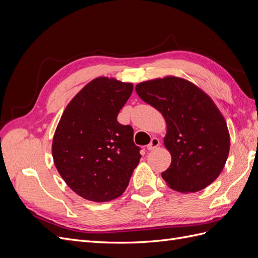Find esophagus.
Segmentation results:
<instances>
[{"label":"esophagus","instance_id":"esophagus-1","mask_svg":"<svg viewBox=\"0 0 258 258\" xmlns=\"http://www.w3.org/2000/svg\"><path fill=\"white\" fill-rule=\"evenodd\" d=\"M159 144H160L159 140H158L157 138H153V139L151 140V143L147 145V150H148V151H152V150H154V148L158 147Z\"/></svg>","mask_w":258,"mask_h":258}]
</instances>
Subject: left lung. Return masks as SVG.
<instances>
[{
	"label": "left lung",
	"instance_id": "obj_1",
	"mask_svg": "<svg viewBox=\"0 0 258 258\" xmlns=\"http://www.w3.org/2000/svg\"><path fill=\"white\" fill-rule=\"evenodd\" d=\"M136 91L167 121L165 145L172 156L161 173L171 188L196 192L214 182L229 153V134L212 100L190 82L165 77L140 83Z\"/></svg>",
	"mask_w": 258,
	"mask_h": 258
}]
</instances>
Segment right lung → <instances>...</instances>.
I'll list each match as a JSON object with an SVG mask.
<instances>
[{"label":"right lung","mask_w":258,"mask_h":258,"mask_svg":"<svg viewBox=\"0 0 258 258\" xmlns=\"http://www.w3.org/2000/svg\"><path fill=\"white\" fill-rule=\"evenodd\" d=\"M134 85L98 77L77 93L52 140L54 166L81 197L105 202L126 190L141 158L130 124L117 121Z\"/></svg>","instance_id":"add662e5"}]
</instances>
